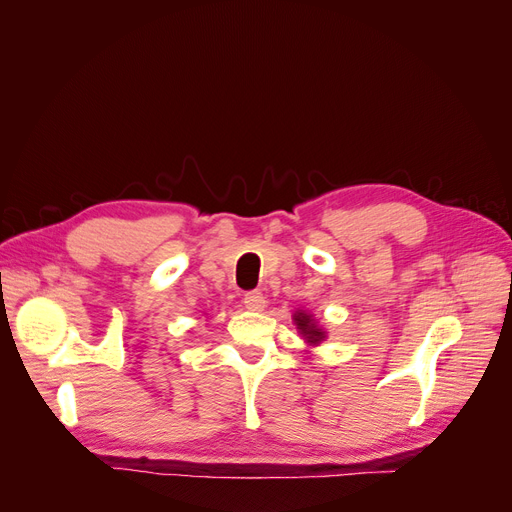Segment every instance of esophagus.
<instances>
[{
  "instance_id": "esophagus-1",
  "label": "esophagus",
  "mask_w": 512,
  "mask_h": 512,
  "mask_svg": "<svg viewBox=\"0 0 512 512\" xmlns=\"http://www.w3.org/2000/svg\"><path fill=\"white\" fill-rule=\"evenodd\" d=\"M243 303L247 309H250V312H262V309H265V297H262V292H258V290L245 292Z\"/></svg>"
}]
</instances>
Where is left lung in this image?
I'll return each instance as SVG.
<instances>
[{
  "label": "left lung",
  "instance_id": "8db88e82",
  "mask_svg": "<svg viewBox=\"0 0 512 512\" xmlns=\"http://www.w3.org/2000/svg\"><path fill=\"white\" fill-rule=\"evenodd\" d=\"M292 320H294V324H297L299 333L307 339L309 344H320V342H322L324 331L314 327V324H312V316H307V314H303V312H297V314L292 316Z\"/></svg>",
  "mask_w": 512,
  "mask_h": 512
}]
</instances>
